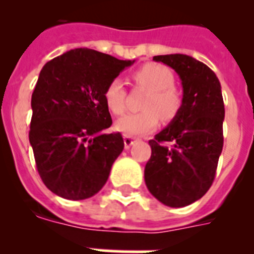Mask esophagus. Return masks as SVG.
Here are the masks:
<instances>
[{
	"instance_id": "1",
	"label": "esophagus",
	"mask_w": 254,
	"mask_h": 254,
	"mask_svg": "<svg viewBox=\"0 0 254 254\" xmlns=\"http://www.w3.org/2000/svg\"><path fill=\"white\" fill-rule=\"evenodd\" d=\"M123 140H125L126 149H129V147H131V145H133V143L137 141L136 138L131 137V136H127V134H125V136H123Z\"/></svg>"
}]
</instances>
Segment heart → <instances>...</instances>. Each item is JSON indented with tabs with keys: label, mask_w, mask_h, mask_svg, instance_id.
<instances>
[{
	"label": "heart",
	"mask_w": 254,
	"mask_h": 254,
	"mask_svg": "<svg viewBox=\"0 0 254 254\" xmlns=\"http://www.w3.org/2000/svg\"><path fill=\"white\" fill-rule=\"evenodd\" d=\"M133 81L137 86L150 91L145 103L143 112L127 114L122 117L116 127L127 136L147 133L156 128L159 117L164 122H170L177 117L182 108V95L176 89V77L172 69L163 64H143L133 73ZM127 91L120 78H113L104 90V100L108 109L116 116L126 111Z\"/></svg>",
	"instance_id": "b5f03b06"
}]
</instances>
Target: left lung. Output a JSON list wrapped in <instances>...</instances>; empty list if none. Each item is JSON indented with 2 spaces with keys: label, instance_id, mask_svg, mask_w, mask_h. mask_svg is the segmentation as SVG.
<instances>
[{
  "label": "left lung",
  "instance_id": "1",
  "mask_svg": "<svg viewBox=\"0 0 254 254\" xmlns=\"http://www.w3.org/2000/svg\"><path fill=\"white\" fill-rule=\"evenodd\" d=\"M152 60L178 73L183 99L176 118L149 141L151 158L145 167V183L161 203L185 207L201 198L215 179L224 145L221 86L210 67L190 56Z\"/></svg>",
  "mask_w": 254,
  "mask_h": 254
}]
</instances>
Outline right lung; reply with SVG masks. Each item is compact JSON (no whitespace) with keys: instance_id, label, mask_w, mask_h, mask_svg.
<instances>
[{"instance_id":"add662e5","label":"right lung","mask_w":254,"mask_h":254,"mask_svg":"<svg viewBox=\"0 0 254 254\" xmlns=\"http://www.w3.org/2000/svg\"><path fill=\"white\" fill-rule=\"evenodd\" d=\"M133 62L77 48L40 71L31 95L29 141L40 178L57 196L89 198L107 183L125 142L120 132H105L112 117L104 90Z\"/></svg>"}]
</instances>
